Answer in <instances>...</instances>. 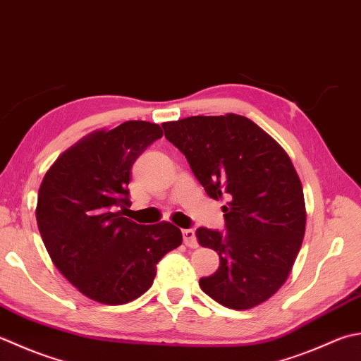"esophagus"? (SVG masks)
Wrapping results in <instances>:
<instances>
[{"instance_id":"1","label":"esophagus","mask_w":361,"mask_h":361,"mask_svg":"<svg viewBox=\"0 0 361 361\" xmlns=\"http://www.w3.org/2000/svg\"><path fill=\"white\" fill-rule=\"evenodd\" d=\"M183 241L188 247H197L199 243H197V238H195V231L192 228H188V230H183Z\"/></svg>"}]
</instances>
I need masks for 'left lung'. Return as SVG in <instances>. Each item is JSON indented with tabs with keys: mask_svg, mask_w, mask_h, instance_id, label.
<instances>
[{
	"mask_svg": "<svg viewBox=\"0 0 361 361\" xmlns=\"http://www.w3.org/2000/svg\"><path fill=\"white\" fill-rule=\"evenodd\" d=\"M162 130L211 199H228L227 231H195L221 259L200 279L202 291L233 310L266 302L283 286L305 235L303 189L288 153L244 116H194Z\"/></svg>",
	"mask_w": 361,
	"mask_h": 361,
	"instance_id": "left-lung-1",
	"label": "left lung"
}]
</instances>
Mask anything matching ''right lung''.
<instances>
[{
	"label": "right lung",
	"mask_w": 361,
	"mask_h": 361,
	"mask_svg": "<svg viewBox=\"0 0 361 361\" xmlns=\"http://www.w3.org/2000/svg\"><path fill=\"white\" fill-rule=\"evenodd\" d=\"M162 137L161 126L130 120L90 133L63 152L39 189V231L59 272L86 298L122 305L153 285L161 258L181 245L171 222L139 225L120 216L130 207L131 167Z\"/></svg>",
	"instance_id": "obj_1"
}]
</instances>
